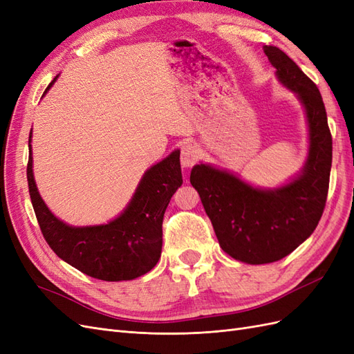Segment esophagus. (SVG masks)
I'll return each instance as SVG.
<instances>
[{
  "label": "esophagus",
  "instance_id": "34e87169",
  "mask_svg": "<svg viewBox=\"0 0 354 354\" xmlns=\"http://www.w3.org/2000/svg\"><path fill=\"white\" fill-rule=\"evenodd\" d=\"M199 159V152L195 145L186 143L181 146V152H180V160L181 165L185 168H190L192 165H195Z\"/></svg>",
  "mask_w": 354,
  "mask_h": 354
}]
</instances>
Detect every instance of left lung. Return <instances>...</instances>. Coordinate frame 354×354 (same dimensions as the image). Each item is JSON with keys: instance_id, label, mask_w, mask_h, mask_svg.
<instances>
[{"instance_id": "8db88e82", "label": "left lung", "mask_w": 354, "mask_h": 354, "mask_svg": "<svg viewBox=\"0 0 354 354\" xmlns=\"http://www.w3.org/2000/svg\"><path fill=\"white\" fill-rule=\"evenodd\" d=\"M263 50L277 80L304 108L308 127L304 167L276 189L255 187L230 171L203 162L190 173L221 250L246 264L281 260L313 233L325 208L332 164L326 111L315 82L281 48Z\"/></svg>"}]
</instances>
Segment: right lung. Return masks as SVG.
<instances>
[{"label":"right lung","mask_w":354,"mask_h":354,"mask_svg":"<svg viewBox=\"0 0 354 354\" xmlns=\"http://www.w3.org/2000/svg\"><path fill=\"white\" fill-rule=\"evenodd\" d=\"M53 80L44 94L53 87ZM29 134L28 185L42 234L59 259L94 279L131 281L151 272L162 251V220L171 196L183 183L180 151L152 165L137 185L133 198L116 218L95 226H69L42 201L32 171Z\"/></svg>","instance_id":"add662e5"}]
</instances>
